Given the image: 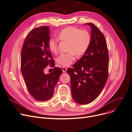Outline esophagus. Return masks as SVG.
<instances>
[{"label":"esophagus","instance_id":"obj_1","mask_svg":"<svg viewBox=\"0 0 132 132\" xmlns=\"http://www.w3.org/2000/svg\"><path fill=\"white\" fill-rule=\"evenodd\" d=\"M62 72H63L64 73H65L66 72V71H67V68L66 67H62Z\"/></svg>","mask_w":132,"mask_h":132}]
</instances>
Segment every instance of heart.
<instances>
[{"mask_svg": "<svg viewBox=\"0 0 132 132\" xmlns=\"http://www.w3.org/2000/svg\"><path fill=\"white\" fill-rule=\"evenodd\" d=\"M58 38L61 41L68 42V53L61 54L57 59V62L61 66H68L75 60V55L81 57L88 49L91 41L89 32L86 30H81L78 28L69 26L61 30L58 34ZM48 46L50 51L57 54L58 52V40L51 38L48 40Z\"/></svg>", "mask_w": 132, "mask_h": 132, "instance_id": "1", "label": "heart"}]
</instances>
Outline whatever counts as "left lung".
Returning <instances> with one entry per match:
<instances>
[{"mask_svg": "<svg viewBox=\"0 0 132 132\" xmlns=\"http://www.w3.org/2000/svg\"><path fill=\"white\" fill-rule=\"evenodd\" d=\"M86 24L92 28L88 49L73 68L67 70L71 78L72 97L82 105L92 103L100 95L109 73V53L105 37L93 23Z\"/></svg>", "mask_w": 132, "mask_h": 132, "instance_id": "obj_1", "label": "left lung"}]
</instances>
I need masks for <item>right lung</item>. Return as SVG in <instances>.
I'll use <instances>...</instances> for the list:
<instances>
[{"mask_svg":"<svg viewBox=\"0 0 132 132\" xmlns=\"http://www.w3.org/2000/svg\"><path fill=\"white\" fill-rule=\"evenodd\" d=\"M50 33L48 26L31 30L24 39L21 53V70L27 88L38 101H46L52 98L62 72L59 67H54L50 74L44 72L47 65H55L48 46Z\"/></svg>","mask_w":132,"mask_h":132,"instance_id":"add662e5","label":"right lung"}]
</instances>
